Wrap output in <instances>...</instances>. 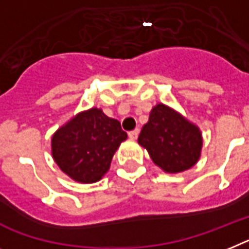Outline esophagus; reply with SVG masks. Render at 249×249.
Returning <instances> with one entry per match:
<instances>
[{
    "mask_svg": "<svg viewBox=\"0 0 249 249\" xmlns=\"http://www.w3.org/2000/svg\"><path fill=\"white\" fill-rule=\"evenodd\" d=\"M138 135H139V129H134V130L129 131V138H130V139H133V141H135V139H137Z\"/></svg>",
    "mask_w": 249,
    "mask_h": 249,
    "instance_id": "34e87169",
    "label": "esophagus"
}]
</instances>
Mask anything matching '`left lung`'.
I'll use <instances>...</instances> for the list:
<instances>
[{
  "instance_id": "obj_1",
  "label": "left lung",
  "mask_w": 249,
  "mask_h": 249,
  "mask_svg": "<svg viewBox=\"0 0 249 249\" xmlns=\"http://www.w3.org/2000/svg\"><path fill=\"white\" fill-rule=\"evenodd\" d=\"M157 166L167 173L191 168L201 154L200 129L173 108L158 104L152 108L149 120L138 138Z\"/></svg>"
}]
</instances>
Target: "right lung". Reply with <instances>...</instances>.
I'll return each instance as SVG.
<instances>
[{"mask_svg":"<svg viewBox=\"0 0 249 249\" xmlns=\"http://www.w3.org/2000/svg\"><path fill=\"white\" fill-rule=\"evenodd\" d=\"M126 138L118 120L92 107L77 114L54 133L52 156L60 170L77 182H97Z\"/></svg>","mask_w":249,"mask_h":249,"instance_id":"add662e5","label":"right lung"}]
</instances>
